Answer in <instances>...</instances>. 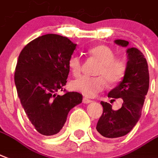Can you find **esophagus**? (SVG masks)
<instances>
[{
	"label": "esophagus",
	"mask_w": 158,
	"mask_h": 158,
	"mask_svg": "<svg viewBox=\"0 0 158 158\" xmlns=\"http://www.w3.org/2000/svg\"><path fill=\"white\" fill-rule=\"evenodd\" d=\"M90 102H92V100H89L88 98H85V97L83 98V103H85V104H88V103H90Z\"/></svg>",
	"instance_id": "obj_1"
}]
</instances>
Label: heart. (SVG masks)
Masks as SVG:
<instances>
[{"mask_svg": "<svg viewBox=\"0 0 158 158\" xmlns=\"http://www.w3.org/2000/svg\"><path fill=\"white\" fill-rule=\"evenodd\" d=\"M89 54L100 63L96 71L97 77L81 76L70 83L72 89L86 96L93 97L106 89L107 83L111 86L119 85L127 71V61L123 57H115V50L107 45H97L88 51ZM68 66L73 76L82 73L83 64L78 55L70 56Z\"/></svg>", "mask_w": 158, "mask_h": 158, "instance_id": "1", "label": "heart"}]
</instances>
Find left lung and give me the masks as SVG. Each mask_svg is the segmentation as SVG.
<instances>
[{
  "label": "left lung",
  "instance_id": "8db88e82",
  "mask_svg": "<svg viewBox=\"0 0 158 158\" xmlns=\"http://www.w3.org/2000/svg\"><path fill=\"white\" fill-rule=\"evenodd\" d=\"M122 47H127V41H115ZM128 62L126 76L116 88L112 89L108 97L111 101L121 98L122 106L117 110H112L110 103L101 101L103 114L98 121L96 130L107 138H118L127 135L137 123L141 115L145 98L149 89V71L148 62L137 48L127 50Z\"/></svg>",
  "mask_w": 158,
  "mask_h": 158
}]
</instances>
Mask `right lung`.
Returning <instances> with one entry per match:
<instances>
[{
  "mask_svg": "<svg viewBox=\"0 0 158 158\" xmlns=\"http://www.w3.org/2000/svg\"><path fill=\"white\" fill-rule=\"evenodd\" d=\"M76 48L66 37L46 34L27 43L18 57L14 80L20 102L30 123L44 135L60 131L68 113L82 102V94L64 89L68 60Z\"/></svg>",
  "mask_w": 158,
  "mask_h": 158,
  "instance_id": "add662e5",
  "label": "right lung"
}]
</instances>
